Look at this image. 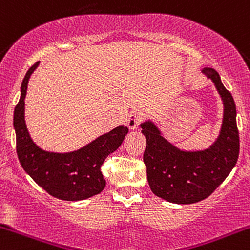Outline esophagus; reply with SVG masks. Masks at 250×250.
<instances>
[{
    "label": "esophagus",
    "mask_w": 250,
    "mask_h": 250,
    "mask_svg": "<svg viewBox=\"0 0 250 250\" xmlns=\"http://www.w3.org/2000/svg\"><path fill=\"white\" fill-rule=\"evenodd\" d=\"M142 115L138 111H131L127 117V125L129 129H138L139 125L141 123Z\"/></svg>",
    "instance_id": "1"
}]
</instances>
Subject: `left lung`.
<instances>
[{"instance_id":"left-lung-1","label":"left lung","mask_w":250,"mask_h":250,"mask_svg":"<svg viewBox=\"0 0 250 250\" xmlns=\"http://www.w3.org/2000/svg\"><path fill=\"white\" fill-rule=\"evenodd\" d=\"M203 72L215 83L224 104L221 134L212 146L198 152L180 150L164 139L154 123L148 121L141 125L147 140L144 163L150 190L155 196L177 204H192L208 198L230 173L240 153L234 98L222 84L217 71L207 67Z\"/></svg>"}]
</instances>
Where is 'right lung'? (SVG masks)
I'll list each match as a JSON object with an SVG mask.
<instances>
[{
	"label": "right lung",
	"instance_id": "add662e5",
	"mask_svg": "<svg viewBox=\"0 0 250 250\" xmlns=\"http://www.w3.org/2000/svg\"><path fill=\"white\" fill-rule=\"evenodd\" d=\"M35 62L27 71L21 97L14 110L16 152L23 169L47 193L62 201H83L98 194L105 186L101 167L110 153L116 150L127 135L128 128L120 125L100 136L91 144L70 153H53L41 149L33 142L24 123V98Z\"/></svg>",
	"mask_w": 250,
	"mask_h": 250
}]
</instances>
